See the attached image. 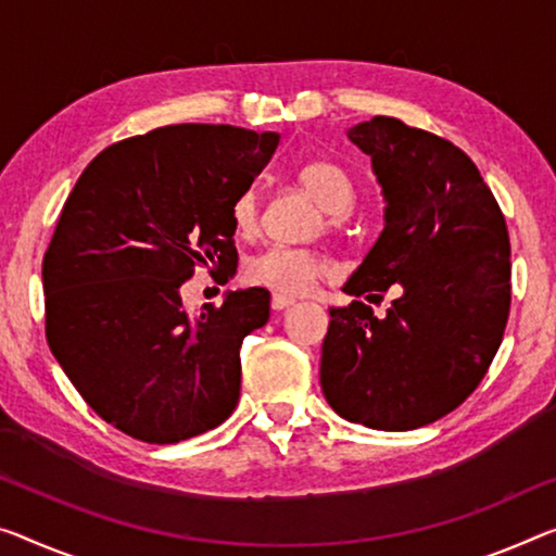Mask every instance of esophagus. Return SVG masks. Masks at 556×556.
<instances>
[{"mask_svg": "<svg viewBox=\"0 0 556 556\" xmlns=\"http://www.w3.org/2000/svg\"><path fill=\"white\" fill-rule=\"evenodd\" d=\"M293 303H295L293 298L280 295V293H273V298H270V307H273V311H286V307H290Z\"/></svg>", "mask_w": 556, "mask_h": 556, "instance_id": "34e87169", "label": "esophagus"}]
</instances>
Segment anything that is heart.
<instances>
[{"label": "heart", "instance_id": "obj_1", "mask_svg": "<svg viewBox=\"0 0 556 556\" xmlns=\"http://www.w3.org/2000/svg\"><path fill=\"white\" fill-rule=\"evenodd\" d=\"M301 189L313 195L328 213V224L340 226L357 201V184L345 166L332 159L303 161L295 170ZM230 220L236 233L253 236L261 220V195L249 186L230 203ZM330 263L313 249L298 245H268L255 253L245 266V278L253 286L276 290L280 295H301L311 290L315 280L328 276Z\"/></svg>", "mask_w": 556, "mask_h": 556}]
</instances>
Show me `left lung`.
<instances>
[{
  "label": "left lung",
  "mask_w": 556,
  "mask_h": 556,
  "mask_svg": "<svg viewBox=\"0 0 556 556\" xmlns=\"http://www.w3.org/2000/svg\"><path fill=\"white\" fill-rule=\"evenodd\" d=\"M348 139L372 159L386 228L330 307L320 386L340 417L405 432L459 407L505 336L511 303L502 208L467 153L395 116L355 124ZM399 298L382 319L359 301Z\"/></svg>",
  "instance_id": "left-lung-1"
}]
</instances>
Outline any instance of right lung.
I'll return each instance as SVG.
<instances>
[{"label": "right lung", "instance_id": "add662e5", "mask_svg": "<svg viewBox=\"0 0 556 556\" xmlns=\"http://www.w3.org/2000/svg\"><path fill=\"white\" fill-rule=\"evenodd\" d=\"M278 134L174 124L99 153L66 199L41 261L45 330L66 378L101 420L149 445L213 430L241 395V348L270 293L249 288L189 318L199 268L236 273L230 203Z\"/></svg>", "mask_w": 556, "mask_h": 556}]
</instances>
